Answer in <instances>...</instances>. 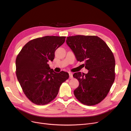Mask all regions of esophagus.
Masks as SVG:
<instances>
[{
	"mask_svg": "<svg viewBox=\"0 0 131 131\" xmlns=\"http://www.w3.org/2000/svg\"><path fill=\"white\" fill-rule=\"evenodd\" d=\"M69 76H70V79H72L73 78V73L71 72H69Z\"/></svg>",
	"mask_w": 131,
	"mask_h": 131,
	"instance_id": "esophagus-1",
	"label": "esophagus"
}]
</instances>
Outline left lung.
<instances>
[{
	"mask_svg": "<svg viewBox=\"0 0 131 131\" xmlns=\"http://www.w3.org/2000/svg\"><path fill=\"white\" fill-rule=\"evenodd\" d=\"M66 43L78 61H83L87 74L75 73L79 86L74 91L77 99L87 106L97 105L109 93L115 78V60L104 40L95 36L67 37Z\"/></svg>",
	"mask_w": 131,
	"mask_h": 131,
	"instance_id": "obj_1",
	"label": "left lung"
}]
</instances>
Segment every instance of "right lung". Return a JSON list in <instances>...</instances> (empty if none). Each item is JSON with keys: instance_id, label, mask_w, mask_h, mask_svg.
Returning <instances> with one entry per match:
<instances>
[{"instance_id": "add662e5", "label": "right lung", "mask_w": 131, "mask_h": 131, "mask_svg": "<svg viewBox=\"0 0 131 131\" xmlns=\"http://www.w3.org/2000/svg\"><path fill=\"white\" fill-rule=\"evenodd\" d=\"M65 37L46 36L30 40L16 59V74L26 97L34 104L44 105L56 97L68 73H56L48 62L53 61L54 52L63 45Z\"/></svg>"}]
</instances>
